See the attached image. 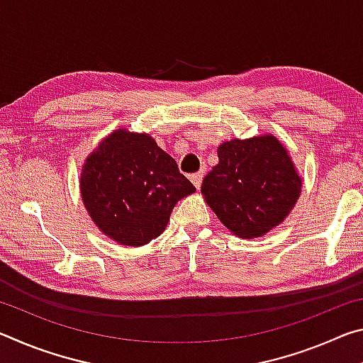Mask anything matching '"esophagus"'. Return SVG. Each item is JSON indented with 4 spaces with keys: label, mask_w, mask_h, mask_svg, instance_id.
<instances>
[{
    "label": "esophagus",
    "mask_w": 363,
    "mask_h": 363,
    "mask_svg": "<svg viewBox=\"0 0 363 363\" xmlns=\"http://www.w3.org/2000/svg\"><path fill=\"white\" fill-rule=\"evenodd\" d=\"M190 181L194 182V186L196 189H200L201 187V181H203V171H200V173H195V174L190 176Z\"/></svg>",
    "instance_id": "esophagus-1"
}]
</instances>
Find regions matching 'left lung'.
<instances>
[{"instance_id":"left-lung-1","label":"left lung","mask_w":363,"mask_h":363,"mask_svg":"<svg viewBox=\"0 0 363 363\" xmlns=\"http://www.w3.org/2000/svg\"><path fill=\"white\" fill-rule=\"evenodd\" d=\"M218 157L201 194L227 229L243 238L261 237L290 214L301 194V177L274 136L227 140Z\"/></svg>"}]
</instances>
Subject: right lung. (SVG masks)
<instances>
[{
    "mask_svg": "<svg viewBox=\"0 0 363 363\" xmlns=\"http://www.w3.org/2000/svg\"><path fill=\"white\" fill-rule=\"evenodd\" d=\"M79 187L96 225L126 247L157 238L177 201L195 192L155 140L128 131L112 133L86 158Z\"/></svg>",
    "mask_w": 363,
    "mask_h": 363,
    "instance_id": "add662e5",
    "label": "right lung"
}]
</instances>
